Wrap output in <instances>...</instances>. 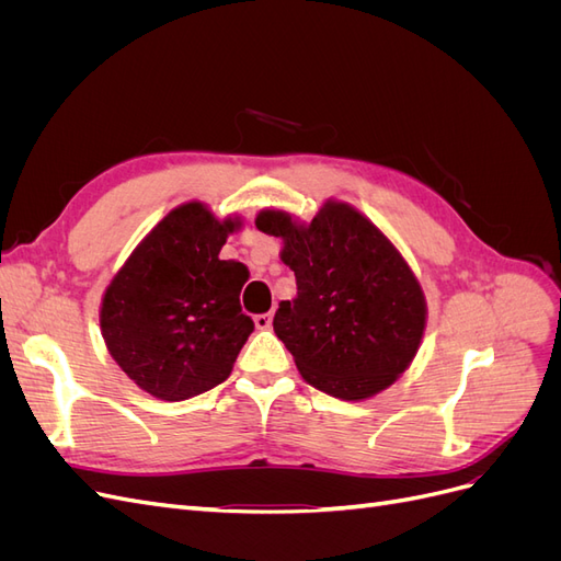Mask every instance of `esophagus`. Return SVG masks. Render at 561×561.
<instances>
[{
	"label": "esophagus",
	"mask_w": 561,
	"mask_h": 561,
	"mask_svg": "<svg viewBox=\"0 0 561 561\" xmlns=\"http://www.w3.org/2000/svg\"><path fill=\"white\" fill-rule=\"evenodd\" d=\"M271 320H274V313L254 316V328H257V330H268L271 328Z\"/></svg>",
	"instance_id": "esophagus-1"
}]
</instances>
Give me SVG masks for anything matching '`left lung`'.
Masks as SVG:
<instances>
[{
	"label": "left lung",
	"instance_id": "1",
	"mask_svg": "<svg viewBox=\"0 0 561 561\" xmlns=\"http://www.w3.org/2000/svg\"><path fill=\"white\" fill-rule=\"evenodd\" d=\"M260 231L283 241L297 297L274 332L301 379L339 400H367L412 365L426 330V295L388 236L351 203L328 198L311 222L264 208Z\"/></svg>",
	"mask_w": 561,
	"mask_h": 561
}]
</instances>
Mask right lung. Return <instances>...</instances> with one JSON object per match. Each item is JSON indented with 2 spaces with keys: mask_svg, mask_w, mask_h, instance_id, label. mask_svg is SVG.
I'll list each match as a JSON object with an SVG mask.
<instances>
[{
  "mask_svg": "<svg viewBox=\"0 0 561 561\" xmlns=\"http://www.w3.org/2000/svg\"><path fill=\"white\" fill-rule=\"evenodd\" d=\"M243 219L201 201L173 208L135 245L100 304V332L133 383L165 402L222 383L254 322L241 311L248 266L219 260Z\"/></svg>",
  "mask_w": 561,
  "mask_h": 561,
  "instance_id": "obj_1",
  "label": "right lung"
}]
</instances>
